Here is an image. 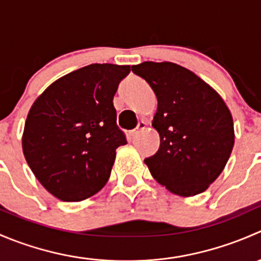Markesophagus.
Listing matches in <instances>:
<instances>
[{"label": "esophagus", "instance_id": "esophagus-1", "mask_svg": "<svg viewBox=\"0 0 261 261\" xmlns=\"http://www.w3.org/2000/svg\"><path fill=\"white\" fill-rule=\"evenodd\" d=\"M145 126H146V123L144 122V121H141V122H139V123H138V127L134 128V130L131 131V136H133V138H135V136H138L139 134H140L141 131H143L144 128H145Z\"/></svg>", "mask_w": 261, "mask_h": 261}]
</instances>
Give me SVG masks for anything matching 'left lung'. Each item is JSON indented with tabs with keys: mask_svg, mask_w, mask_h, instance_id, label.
I'll list each match as a JSON object with an SVG mask.
<instances>
[{
	"mask_svg": "<svg viewBox=\"0 0 261 261\" xmlns=\"http://www.w3.org/2000/svg\"><path fill=\"white\" fill-rule=\"evenodd\" d=\"M131 70L158 98L152 127L160 146L144 162L172 193H202L222 173L235 143L233 121L225 101L187 68L170 62H144Z\"/></svg>",
	"mask_w": 261,
	"mask_h": 261,
	"instance_id": "1",
	"label": "left lung"
}]
</instances>
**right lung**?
<instances>
[{"label": "right lung", "instance_id": "right-lung-1", "mask_svg": "<svg viewBox=\"0 0 261 261\" xmlns=\"http://www.w3.org/2000/svg\"><path fill=\"white\" fill-rule=\"evenodd\" d=\"M130 65L91 64L51 83L29 111L22 151L38 180L64 202L89 198L127 144L116 123L114 96Z\"/></svg>", "mask_w": 261, "mask_h": 261}]
</instances>
